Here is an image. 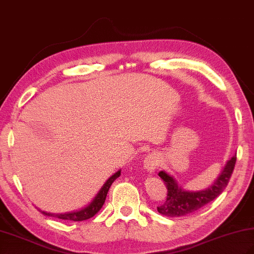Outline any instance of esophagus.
<instances>
[{"label": "esophagus", "instance_id": "1", "mask_svg": "<svg viewBox=\"0 0 254 254\" xmlns=\"http://www.w3.org/2000/svg\"><path fill=\"white\" fill-rule=\"evenodd\" d=\"M144 164H145V168L149 172H153L157 166L159 165V157L158 154L152 153L149 154L145 158L144 160Z\"/></svg>", "mask_w": 254, "mask_h": 254}]
</instances>
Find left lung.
<instances>
[{
	"mask_svg": "<svg viewBox=\"0 0 254 254\" xmlns=\"http://www.w3.org/2000/svg\"><path fill=\"white\" fill-rule=\"evenodd\" d=\"M235 163L236 155H234L230 161H227L220 176L212 186L206 190L197 192L183 190L170 175L163 171L160 172L159 176L164 181L167 196L164 203L158 207V211L167 217H181L200 209L224 191L226 186L229 185Z\"/></svg>",
	"mask_w": 254,
	"mask_h": 254,
	"instance_id": "8db88e82",
	"label": "left lung"
}]
</instances>
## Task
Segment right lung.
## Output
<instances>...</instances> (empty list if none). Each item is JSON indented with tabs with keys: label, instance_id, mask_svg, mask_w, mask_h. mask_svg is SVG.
<instances>
[{
	"label": "right lung",
	"instance_id": "obj_1",
	"mask_svg": "<svg viewBox=\"0 0 254 254\" xmlns=\"http://www.w3.org/2000/svg\"><path fill=\"white\" fill-rule=\"evenodd\" d=\"M120 172L118 171L116 174H114L112 177H110L105 185L103 186L102 189L100 190V192L97 193V195L95 196V198L93 199L92 203L90 205H88L87 207L82 208L81 210H78V211H73V212H66V213H50V212H45L42 211V213H44L45 216H48V217H55L58 219H63V220H70V221H83V220H87L92 218L93 216L99 212L101 210V208L103 207L104 203H105V199L107 196V193L110 186L113 185L114 181L120 176Z\"/></svg>",
	"mask_w": 254,
	"mask_h": 254
}]
</instances>
